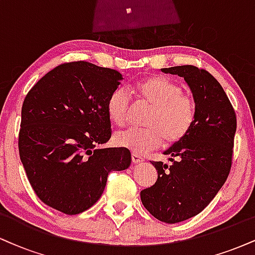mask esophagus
I'll use <instances>...</instances> for the list:
<instances>
[{
	"label": "esophagus",
	"instance_id": "esophagus-1",
	"mask_svg": "<svg viewBox=\"0 0 255 255\" xmlns=\"http://www.w3.org/2000/svg\"><path fill=\"white\" fill-rule=\"evenodd\" d=\"M131 160H133L134 164H139V163L144 162V158H142L141 156H139L137 153H133L131 154Z\"/></svg>",
	"mask_w": 255,
	"mask_h": 255
}]
</instances>
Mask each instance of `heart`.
<instances>
[{
  "label": "heart",
  "instance_id": "1",
  "mask_svg": "<svg viewBox=\"0 0 255 255\" xmlns=\"http://www.w3.org/2000/svg\"><path fill=\"white\" fill-rule=\"evenodd\" d=\"M130 93L141 103L151 105L145 129L128 128L118 131L114 141L120 147L142 154L165 145H174L187 136L195 120V105L183 95L180 85L160 75H150L129 86ZM130 97L124 89H116L107 102L108 118L114 125L122 126L130 111Z\"/></svg>",
  "mask_w": 255,
  "mask_h": 255
}]
</instances>
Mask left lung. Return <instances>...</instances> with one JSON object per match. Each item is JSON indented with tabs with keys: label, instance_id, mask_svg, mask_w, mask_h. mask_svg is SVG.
I'll use <instances>...</instances> for the list:
<instances>
[{
	"label": "left lung",
	"instance_id": "left-lung-1",
	"mask_svg": "<svg viewBox=\"0 0 255 255\" xmlns=\"http://www.w3.org/2000/svg\"><path fill=\"white\" fill-rule=\"evenodd\" d=\"M162 72L184 79L194 99L195 120L187 136L164 151L170 164L152 162L158 178L140 198L154 218L174 224L203 211L227 181L236 116L223 87L209 72L189 64Z\"/></svg>",
	"mask_w": 255,
	"mask_h": 255
}]
</instances>
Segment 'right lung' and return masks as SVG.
<instances>
[{
	"label": "right lung",
	"instance_id": "right-lung-1",
	"mask_svg": "<svg viewBox=\"0 0 255 255\" xmlns=\"http://www.w3.org/2000/svg\"><path fill=\"white\" fill-rule=\"evenodd\" d=\"M124 80L115 69L78 61L46 73L26 96L19 153L37 197L78 215L97 203L108 175L131 163L126 147L98 148L111 137L107 102Z\"/></svg>",
	"mask_w": 255,
	"mask_h": 255
}]
</instances>
